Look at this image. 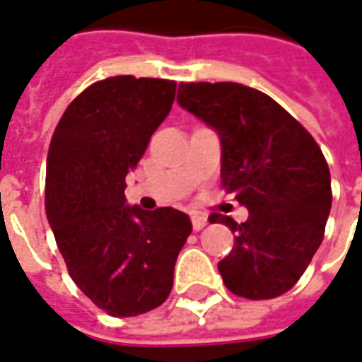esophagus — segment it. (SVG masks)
<instances>
[{"label": "esophagus", "instance_id": "esophagus-1", "mask_svg": "<svg viewBox=\"0 0 362 362\" xmlns=\"http://www.w3.org/2000/svg\"><path fill=\"white\" fill-rule=\"evenodd\" d=\"M192 224H194V230H203L209 224V218L205 215H194Z\"/></svg>", "mask_w": 362, "mask_h": 362}]
</instances>
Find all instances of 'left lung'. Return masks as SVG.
<instances>
[{
  "instance_id": "8db88e82",
  "label": "left lung",
  "mask_w": 362,
  "mask_h": 362,
  "mask_svg": "<svg viewBox=\"0 0 362 362\" xmlns=\"http://www.w3.org/2000/svg\"><path fill=\"white\" fill-rule=\"evenodd\" d=\"M176 101L218 134L222 186L249 211L242 224L209 216L235 232L218 263L222 282L247 299L282 296L309 267L330 215V168L320 147L282 105L249 86L182 82Z\"/></svg>"
}]
</instances>
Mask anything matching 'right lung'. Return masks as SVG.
<instances>
[{
    "label": "right lung",
    "instance_id": "1",
    "mask_svg": "<svg viewBox=\"0 0 362 362\" xmlns=\"http://www.w3.org/2000/svg\"><path fill=\"white\" fill-rule=\"evenodd\" d=\"M176 82L113 76L86 88L53 132L45 213L69 274L111 317L165 303L192 221L127 205V174L173 107Z\"/></svg>",
    "mask_w": 362,
    "mask_h": 362
}]
</instances>
